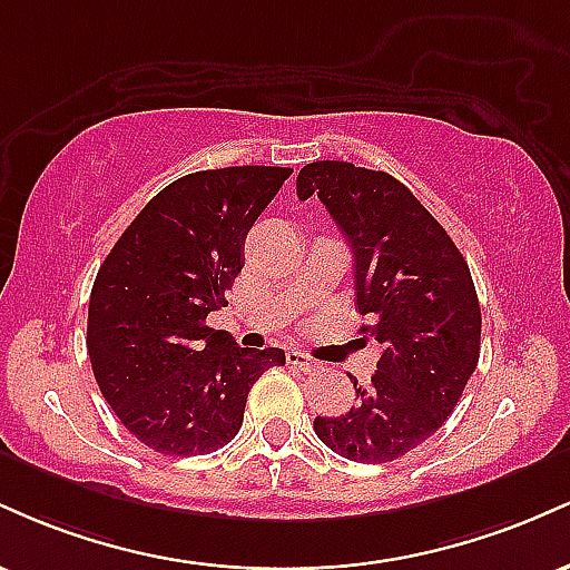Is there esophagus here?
Returning a JSON list of instances; mask_svg holds the SVG:
<instances>
[{
  "instance_id": "esophagus-1",
  "label": "esophagus",
  "mask_w": 570,
  "mask_h": 570,
  "mask_svg": "<svg viewBox=\"0 0 570 570\" xmlns=\"http://www.w3.org/2000/svg\"><path fill=\"white\" fill-rule=\"evenodd\" d=\"M286 362H289L292 367H297L299 372H305V375H313V372H318V367H322L316 358L307 356V353H303V351H289L286 353Z\"/></svg>"
}]
</instances>
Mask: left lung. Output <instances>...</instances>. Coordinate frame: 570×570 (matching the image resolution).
Listing matches in <instances>:
<instances>
[{"label": "left lung", "instance_id": "left-lung-1", "mask_svg": "<svg viewBox=\"0 0 570 570\" xmlns=\"http://www.w3.org/2000/svg\"><path fill=\"white\" fill-rule=\"evenodd\" d=\"M299 200L318 195L353 248L356 307L381 343L370 385L337 417H316L326 448L356 463H389L448 421L480 362L482 313L472 273L444 227L402 181L343 160L297 176Z\"/></svg>", "mask_w": 570, "mask_h": 570}]
</instances>
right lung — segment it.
Segmentation results:
<instances>
[{
	"instance_id": "add662e5",
	"label": "right lung",
	"mask_w": 570,
	"mask_h": 570,
	"mask_svg": "<svg viewBox=\"0 0 570 570\" xmlns=\"http://www.w3.org/2000/svg\"><path fill=\"white\" fill-rule=\"evenodd\" d=\"M292 168L233 166L163 187L107 254L90 292L88 356L120 423L155 453L206 455L244 423L281 348H240L206 326L244 267V244Z\"/></svg>"
}]
</instances>
